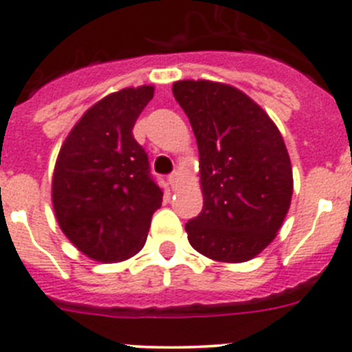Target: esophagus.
<instances>
[{
  "instance_id": "1",
  "label": "esophagus",
  "mask_w": 352,
  "mask_h": 352,
  "mask_svg": "<svg viewBox=\"0 0 352 352\" xmlns=\"http://www.w3.org/2000/svg\"><path fill=\"white\" fill-rule=\"evenodd\" d=\"M168 184H170V186H172V189H173V190L179 189V184H180V173H179V172L170 173V175H168Z\"/></svg>"
}]
</instances>
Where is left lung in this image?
Segmentation results:
<instances>
[{"label": "left lung", "instance_id": "1", "mask_svg": "<svg viewBox=\"0 0 352 352\" xmlns=\"http://www.w3.org/2000/svg\"><path fill=\"white\" fill-rule=\"evenodd\" d=\"M199 149L204 204L186 223L201 254L242 263L267 248L292 197V168L277 125L239 89L210 80L172 87Z\"/></svg>", "mask_w": 352, "mask_h": 352}]
</instances>
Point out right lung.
<instances>
[{"instance_id": "1", "label": "right lung", "mask_w": 352, "mask_h": 352, "mask_svg": "<svg viewBox=\"0 0 352 352\" xmlns=\"http://www.w3.org/2000/svg\"><path fill=\"white\" fill-rule=\"evenodd\" d=\"M155 87H129L98 101L77 122L58 155L53 208L72 244L96 261L139 252L163 192L148 155L132 135Z\"/></svg>"}]
</instances>
